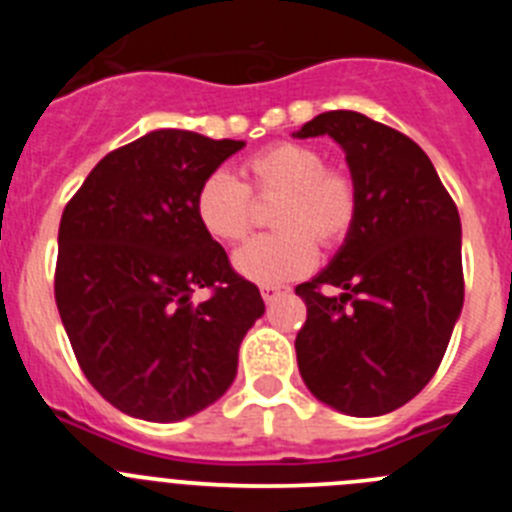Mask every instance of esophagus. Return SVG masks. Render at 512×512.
Masks as SVG:
<instances>
[{
	"label": "esophagus",
	"instance_id": "esophagus-1",
	"mask_svg": "<svg viewBox=\"0 0 512 512\" xmlns=\"http://www.w3.org/2000/svg\"><path fill=\"white\" fill-rule=\"evenodd\" d=\"M282 295H289V287H284V284H264L261 287V297H264L266 305L277 302Z\"/></svg>",
	"mask_w": 512,
	"mask_h": 512
}]
</instances>
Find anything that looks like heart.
I'll return each instance as SVG.
<instances>
[{"label": "heart", "instance_id": "obj_1", "mask_svg": "<svg viewBox=\"0 0 512 512\" xmlns=\"http://www.w3.org/2000/svg\"><path fill=\"white\" fill-rule=\"evenodd\" d=\"M253 197L274 200L271 225L279 230L246 243L233 256L241 277L256 284H284L315 266L320 246H336L356 220L354 179L325 166L318 148L277 143L248 158L246 184L230 171H212L194 194V215L217 243L243 241L253 223Z\"/></svg>", "mask_w": 512, "mask_h": 512}]
</instances>
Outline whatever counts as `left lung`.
<instances>
[{"label": "left lung", "instance_id": "1", "mask_svg": "<svg viewBox=\"0 0 512 512\" xmlns=\"http://www.w3.org/2000/svg\"><path fill=\"white\" fill-rule=\"evenodd\" d=\"M318 135L346 153L359 207L330 264L295 289L307 305L297 366L328 408L374 418L413 400L446 354L464 305L461 220L408 135L351 110L312 117L295 138Z\"/></svg>", "mask_w": 512, "mask_h": 512}]
</instances>
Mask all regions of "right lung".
Returning <instances> with one entry per match:
<instances>
[{
    "instance_id": "add662e5",
    "label": "right lung",
    "mask_w": 512,
    "mask_h": 512,
    "mask_svg": "<svg viewBox=\"0 0 512 512\" xmlns=\"http://www.w3.org/2000/svg\"><path fill=\"white\" fill-rule=\"evenodd\" d=\"M243 140L151 130L107 153L58 228L56 305L81 372L125 415L176 423L210 408L264 315L259 287L202 230L194 194ZM213 289L202 303L197 288Z\"/></svg>"
}]
</instances>
